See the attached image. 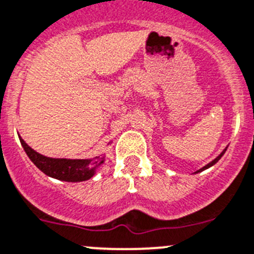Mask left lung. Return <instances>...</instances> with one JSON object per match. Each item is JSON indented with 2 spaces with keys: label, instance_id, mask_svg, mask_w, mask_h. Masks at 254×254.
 Masks as SVG:
<instances>
[{
  "label": "left lung",
  "instance_id": "obj_1",
  "mask_svg": "<svg viewBox=\"0 0 254 254\" xmlns=\"http://www.w3.org/2000/svg\"><path fill=\"white\" fill-rule=\"evenodd\" d=\"M225 151H226V149H225V150H223V151H222V152H221V154H220V155H218V156H217V157H216V159H215V160H212V161H211V162H210V164H207V165H206V166H203V167H202V169H200V170H198V171H196V172H201V171H203V170L208 169V167L213 166V165H215V164H216V162H217V161H218V160H220V159H221V157H222V156H223V154H225Z\"/></svg>",
  "mask_w": 254,
  "mask_h": 254
}]
</instances>
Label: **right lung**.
Instances as JSON below:
<instances>
[{
  "mask_svg": "<svg viewBox=\"0 0 254 254\" xmlns=\"http://www.w3.org/2000/svg\"><path fill=\"white\" fill-rule=\"evenodd\" d=\"M19 141H21L22 146H23L24 151L28 155L31 161L42 172L53 177V179L61 180V181H87V180L92 179L94 176L95 169L104 162V159H100L99 156L94 157L92 160L53 159V157H47L34 151L32 147H29L21 136H19Z\"/></svg>",
  "mask_w": 254,
  "mask_h": 254,
  "instance_id": "right-lung-1",
  "label": "right lung"
}]
</instances>
